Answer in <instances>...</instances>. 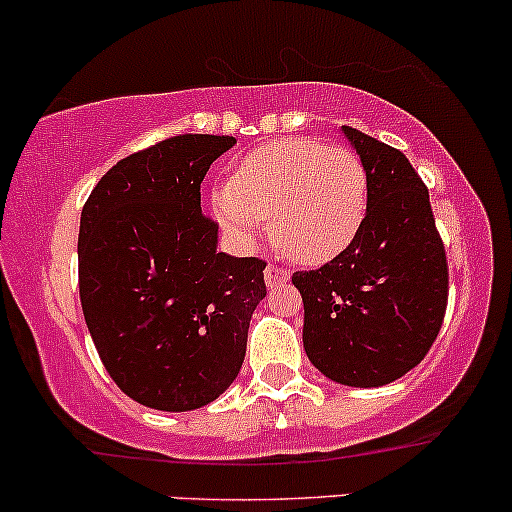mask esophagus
<instances>
[{
  "label": "esophagus",
  "instance_id": "1",
  "mask_svg": "<svg viewBox=\"0 0 512 512\" xmlns=\"http://www.w3.org/2000/svg\"><path fill=\"white\" fill-rule=\"evenodd\" d=\"M289 269L279 267V264L269 262L267 269H264V281H267V286H279V284H286L289 281Z\"/></svg>",
  "mask_w": 512,
  "mask_h": 512
}]
</instances>
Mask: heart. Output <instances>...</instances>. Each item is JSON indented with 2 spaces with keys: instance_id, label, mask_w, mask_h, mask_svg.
Returning a JSON list of instances; mask_svg holds the SVG:
<instances>
[{
  "instance_id": "obj_1",
  "label": "heart",
  "mask_w": 512,
  "mask_h": 512,
  "mask_svg": "<svg viewBox=\"0 0 512 512\" xmlns=\"http://www.w3.org/2000/svg\"><path fill=\"white\" fill-rule=\"evenodd\" d=\"M226 231L252 240L272 219V238L301 264H325L354 243L368 211V170L346 146L305 137L252 149L214 197Z\"/></svg>"
}]
</instances>
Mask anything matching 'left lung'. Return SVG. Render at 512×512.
Segmentation results:
<instances>
[{
    "mask_svg": "<svg viewBox=\"0 0 512 512\" xmlns=\"http://www.w3.org/2000/svg\"><path fill=\"white\" fill-rule=\"evenodd\" d=\"M368 170L354 243L291 276L303 296V346L327 378L378 387L424 361L448 308V257L428 187L395 146L344 127Z\"/></svg>",
    "mask_w": 512,
    "mask_h": 512,
    "instance_id": "obj_1",
    "label": "left lung"
}]
</instances>
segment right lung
<instances>
[{
	"label": "right lung",
	"mask_w": 512,
	"mask_h": 512,
	"mask_svg": "<svg viewBox=\"0 0 512 512\" xmlns=\"http://www.w3.org/2000/svg\"><path fill=\"white\" fill-rule=\"evenodd\" d=\"M236 144L178 134L122 158L81 211L79 296L115 385L144 407L190 411L236 380L267 296L260 257L216 252L204 175Z\"/></svg>",
	"instance_id": "right-lung-1"
}]
</instances>
